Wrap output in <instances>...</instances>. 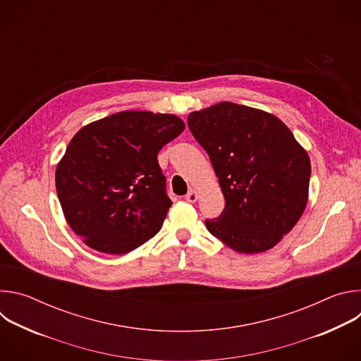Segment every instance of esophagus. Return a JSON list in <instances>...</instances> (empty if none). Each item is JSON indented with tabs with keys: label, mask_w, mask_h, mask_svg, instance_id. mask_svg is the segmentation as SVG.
<instances>
[{
	"label": "esophagus",
	"mask_w": 361,
	"mask_h": 361,
	"mask_svg": "<svg viewBox=\"0 0 361 361\" xmlns=\"http://www.w3.org/2000/svg\"><path fill=\"white\" fill-rule=\"evenodd\" d=\"M197 191L195 190H190L187 194H185V201L188 202H195L197 201Z\"/></svg>",
	"instance_id": "esophagus-1"
}]
</instances>
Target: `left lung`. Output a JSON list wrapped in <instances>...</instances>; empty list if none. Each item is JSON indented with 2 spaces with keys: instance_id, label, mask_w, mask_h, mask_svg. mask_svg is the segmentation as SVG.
<instances>
[{
  "instance_id": "left-lung-1",
  "label": "left lung",
  "mask_w": 361,
  "mask_h": 361,
  "mask_svg": "<svg viewBox=\"0 0 361 361\" xmlns=\"http://www.w3.org/2000/svg\"><path fill=\"white\" fill-rule=\"evenodd\" d=\"M187 123L226 198L224 212L205 227L238 252L273 248L305 209L307 151L276 116L228 101L190 113Z\"/></svg>"
}]
</instances>
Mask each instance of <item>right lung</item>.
Listing matches in <instances>:
<instances>
[{
	"mask_svg": "<svg viewBox=\"0 0 361 361\" xmlns=\"http://www.w3.org/2000/svg\"><path fill=\"white\" fill-rule=\"evenodd\" d=\"M184 128L173 114L121 111L73 137L56 188L68 226L88 247L126 254L161 230L173 202L157 156Z\"/></svg>",
	"mask_w": 361,
	"mask_h": 361,
	"instance_id": "right-lung-1",
	"label": "right lung"
}]
</instances>
